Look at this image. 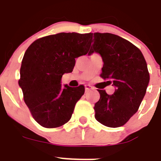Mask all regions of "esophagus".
I'll return each mask as SVG.
<instances>
[{"label":"esophagus","instance_id":"34e87169","mask_svg":"<svg viewBox=\"0 0 161 161\" xmlns=\"http://www.w3.org/2000/svg\"><path fill=\"white\" fill-rule=\"evenodd\" d=\"M91 89H92V86H89V85H86V86H85V90H86V92L91 91Z\"/></svg>","mask_w":161,"mask_h":161}]
</instances>
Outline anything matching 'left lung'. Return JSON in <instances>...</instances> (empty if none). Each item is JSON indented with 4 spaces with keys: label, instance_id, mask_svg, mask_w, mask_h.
Here are the masks:
<instances>
[{
    "label": "left lung",
    "instance_id": "obj_1",
    "mask_svg": "<svg viewBox=\"0 0 161 161\" xmlns=\"http://www.w3.org/2000/svg\"><path fill=\"white\" fill-rule=\"evenodd\" d=\"M93 42L89 54L102 56L101 78L115 86L111 95L98 90L100 98L94 107L95 117L107 127H121L138 111L145 95L150 79L147 63L140 49L119 36L94 33Z\"/></svg>",
    "mask_w": 161,
    "mask_h": 161
}]
</instances>
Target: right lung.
Here are the masks:
<instances>
[{"instance_id":"1","label":"right lung","mask_w":161,"mask_h":161,"mask_svg":"<svg viewBox=\"0 0 161 161\" xmlns=\"http://www.w3.org/2000/svg\"><path fill=\"white\" fill-rule=\"evenodd\" d=\"M91 42V33H59L37 39L25 53L18 84L32 116L42 127H61L71 118L85 87H63L61 79L72 72L75 58L86 54Z\"/></svg>"}]
</instances>
